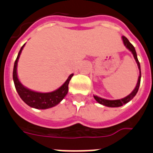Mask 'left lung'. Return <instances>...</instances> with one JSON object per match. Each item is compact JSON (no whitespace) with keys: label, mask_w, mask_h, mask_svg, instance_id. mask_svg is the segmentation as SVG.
Instances as JSON below:
<instances>
[{"label":"left lung","mask_w":153,"mask_h":153,"mask_svg":"<svg viewBox=\"0 0 153 153\" xmlns=\"http://www.w3.org/2000/svg\"><path fill=\"white\" fill-rule=\"evenodd\" d=\"M122 38H123V44H124L125 46L127 47V48L129 49L130 51H131V52H132V54L134 55V59H135L136 60V62H137V66H138V69H139L140 70V75L139 76H138L137 84V85H136V88H134V90L131 92L129 95H127V96L125 97V98H121V99H118V100H107V99H104V98H99V97L94 96V99H95L98 103H100V104L108 107H120V106H122L123 105L127 103L128 102H130V101L134 98V97L135 96L136 94H137V91H138V88H139L140 82H141V67H140V63L139 62H138V59H137V53H136L135 48H134V47L133 45H131V43H130V41L128 40V39H127L126 36H122Z\"/></svg>","instance_id":"8db88e82"}]
</instances>
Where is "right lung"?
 <instances>
[{"mask_svg": "<svg viewBox=\"0 0 153 153\" xmlns=\"http://www.w3.org/2000/svg\"><path fill=\"white\" fill-rule=\"evenodd\" d=\"M23 46L21 48L18 54V56L16 58V60L14 64L13 69V80L15 87L17 91L18 94L22 98L26 104H27L29 106L33 107L35 108H39V109H45V108H51L58 105L59 102L62 100L64 97L68 93V86H69V80L71 79L72 76L74 74H70L66 81L61 86L59 89L52 92L49 93H40V92L33 91L31 90H29L27 88L22 86L18 79L17 76V62L19 58V55L21 54Z\"/></svg>", "mask_w": 153, "mask_h": 153, "instance_id": "add662e5", "label": "right lung"}]
</instances>
